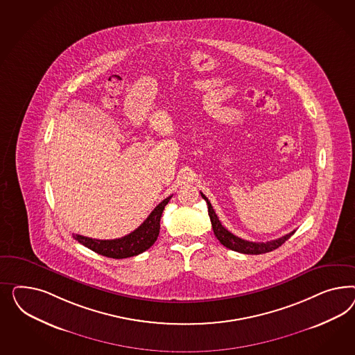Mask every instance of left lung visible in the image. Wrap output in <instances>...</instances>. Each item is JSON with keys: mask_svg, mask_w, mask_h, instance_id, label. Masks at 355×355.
Listing matches in <instances>:
<instances>
[{"mask_svg": "<svg viewBox=\"0 0 355 355\" xmlns=\"http://www.w3.org/2000/svg\"><path fill=\"white\" fill-rule=\"evenodd\" d=\"M202 193V198L205 199V202H207V205H208V215H209V218H211L212 229H214L216 238L220 241L221 245H224L229 250H233V251L241 252V254H250V255L266 254V252H269V251H273V250L279 248L282 243H285L294 234V232H291V233L286 234V236H281V238L275 239V241H269V242H250V241H245V239H242L239 236H234L233 233H230L227 229L221 225V223H220L218 217H217L215 211H214V207L209 203L208 198L205 196V193Z\"/></svg>", "mask_w": 355, "mask_h": 355, "instance_id": "obj_1", "label": "left lung"}]
</instances>
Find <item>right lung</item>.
<instances>
[{"mask_svg":"<svg viewBox=\"0 0 355 355\" xmlns=\"http://www.w3.org/2000/svg\"><path fill=\"white\" fill-rule=\"evenodd\" d=\"M171 199L172 196L164 199L162 203L150 212V216L144 220V223L128 236L119 239H92L88 236L73 234V238L83 246L107 258L125 259L139 255L156 242L160 232L162 211Z\"/></svg>","mask_w":355,"mask_h":355,"instance_id":"1","label":"right lung"}]
</instances>
